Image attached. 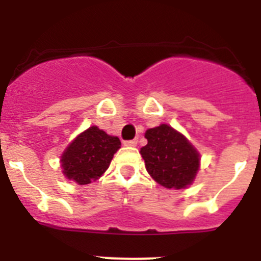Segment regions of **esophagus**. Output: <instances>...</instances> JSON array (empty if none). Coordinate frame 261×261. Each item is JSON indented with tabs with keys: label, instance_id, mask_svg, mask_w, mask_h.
<instances>
[{
	"label": "esophagus",
	"instance_id": "1",
	"mask_svg": "<svg viewBox=\"0 0 261 261\" xmlns=\"http://www.w3.org/2000/svg\"><path fill=\"white\" fill-rule=\"evenodd\" d=\"M137 145V140H129V141H124V146L135 147Z\"/></svg>",
	"mask_w": 261,
	"mask_h": 261
}]
</instances>
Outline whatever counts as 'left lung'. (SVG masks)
Segmentation results:
<instances>
[{
  "label": "left lung",
  "instance_id": "obj_1",
  "mask_svg": "<svg viewBox=\"0 0 261 261\" xmlns=\"http://www.w3.org/2000/svg\"><path fill=\"white\" fill-rule=\"evenodd\" d=\"M147 145L140 154L145 167L158 184L168 190H183L193 183L200 168V153L176 129L161 124L145 132Z\"/></svg>",
  "mask_w": 261,
  "mask_h": 261
}]
</instances>
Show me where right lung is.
<instances>
[{
	"label": "right lung",
	"mask_w": 261,
	"mask_h": 261,
	"mask_svg": "<svg viewBox=\"0 0 261 261\" xmlns=\"http://www.w3.org/2000/svg\"><path fill=\"white\" fill-rule=\"evenodd\" d=\"M121 146L119 137L110 136L98 126H90L68 145L61 154L62 174L80 186L102 176Z\"/></svg>",
	"instance_id": "right-lung-1"
}]
</instances>
